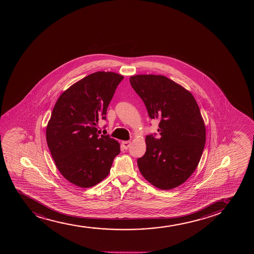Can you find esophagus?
Masks as SVG:
<instances>
[{
	"label": "esophagus",
	"instance_id": "34e87169",
	"mask_svg": "<svg viewBox=\"0 0 254 254\" xmlns=\"http://www.w3.org/2000/svg\"><path fill=\"white\" fill-rule=\"evenodd\" d=\"M130 144H131V142H130L129 140H125V141H122L123 147H124V149H126V150H127V149L130 146Z\"/></svg>",
	"mask_w": 254,
	"mask_h": 254
}]
</instances>
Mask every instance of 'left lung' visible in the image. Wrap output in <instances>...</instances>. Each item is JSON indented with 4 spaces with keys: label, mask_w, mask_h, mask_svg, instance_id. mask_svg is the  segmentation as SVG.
Returning <instances> with one entry per match:
<instances>
[{
    "label": "left lung",
    "mask_w": 254,
    "mask_h": 254,
    "mask_svg": "<svg viewBox=\"0 0 254 254\" xmlns=\"http://www.w3.org/2000/svg\"><path fill=\"white\" fill-rule=\"evenodd\" d=\"M130 85L146 106L150 119L158 120L159 138L146 137V151L137 164L154 187L169 190L184 183L195 171L206 142V129L194 96L163 75L140 74Z\"/></svg>",
    "instance_id": "left-lung-1"
}]
</instances>
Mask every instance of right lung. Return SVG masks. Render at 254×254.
I'll return each mask as SVG.
<instances>
[{"label": "right lung", "instance_id": "obj_1", "mask_svg": "<svg viewBox=\"0 0 254 254\" xmlns=\"http://www.w3.org/2000/svg\"><path fill=\"white\" fill-rule=\"evenodd\" d=\"M124 77L96 72L65 91L56 102L47 127V141L56 166L73 184L87 188L110 172L120 144L97 134L96 124L106 120L108 105Z\"/></svg>", "mask_w": 254, "mask_h": 254}]
</instances>
